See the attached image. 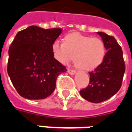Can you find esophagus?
I'll return each mask as SVG.
<instances>
[{"label": "esophagus", "mask_w": 132, "mask_h": 132, "mask_svg": "<svg viewBox=\"0 0 132 132\" xmlns=\"http://www.w3.org/2000/svg\"><path fill=\"white\" fill-rule=\"evenodd\" d=\"M68 73L70 74V75H74V74L76 73V71H75L74 70L68 69Z\"/></svg>", "instance_id": "esophagus-1"}]
</instances>
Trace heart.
<instances>
[{
	"label": "heart",
	"mask_w": 132,
	"mask_h": 132,
	"mask_svg": "<svg viewBox=\"0 0 132 132\" xmlns=\"http://www.w3.org/2000/svg\"><path fill=\"white\" fill-rule=\"evenodd\" d=\"M52 52L62 64H68L74 58V64L79 69L90 71L98 68L104 61L106 47L100 38L73 32L64 37V43L55 41L52 44Z\"/></svg>",
	"instance_id": "obj_1"
}]
</instances>
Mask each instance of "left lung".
Returning <instances> with one entry per match:
<instances>
[{"instance_id": "1", "label": "left lung", "mask_w": 132, "mask_h": 132, "mask_svg": "<svg viewBox=\"0 0 132 132\" xmlns=\"http://www.w3.org/2000/svg\"><path fill=\"white\" fill-rule=\"evenodd\" d=\"M105 44L107 53L102 63L89 73L90 82L80 90L83 98L94 103L105 101L117 93L122 85L125 73V62L121 47L114 37L98 32Z\"/></svg>"}]
</instances>
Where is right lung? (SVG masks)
I'll list each match as a JSON object with an SVG mask.
<instances>
[{
	"label": "right lung",
	"instance_id": "right-lung-1",
	"mask_svg": "<svg viewBox=\"0 0 132 132\" xmlns=\"http://www.w3.org/2000/svg\"><path fill=\"white\" fill-rule=\"evenodd\" d=\"M62 30L30 26L18 32L9 48L7 72L18 93L28 100H43L56 88L58 76L66 72L52 52Z\"/></svg>",
	"mask_w": 132,
	"mask_h": 132
}]
</instances>
